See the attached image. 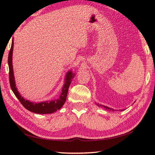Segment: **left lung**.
<instances>
[{
    "label": "left lung",
    "instance_id": "8db88e82",
    "mask_svg": "<svg viewBox=\"0 0 155 155\" xmlns=\"http://www.w3.org/2000/svg\"><path fill=\"white\" fill-rule=\"evenodd\" d=\"M98 106H100V107H101V106H102V107H104V109H107V110H111V111H115V110H114V109L109 108V107H106V106H104V105H101H101H98ZM121 111H123V110L122 109V110H121Z\"/></svg>",
    "mask_w": 155,
    "mask_h": 155
}]
</instances>
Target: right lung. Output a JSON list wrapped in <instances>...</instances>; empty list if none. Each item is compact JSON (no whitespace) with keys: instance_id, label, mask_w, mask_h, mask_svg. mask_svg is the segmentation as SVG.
I'll return each mask as SVG.
<instances>
[{"instance_id":"obj_1","label":"right lung","mask_w":155,"mask_h":155,"mask_svg":"<svg viewBox=\"0 0 155 155\" xmlns=\"http://www.w3.org/2000/svg\"><path fill=\"white\" fill-rule=\"evenodd\" d=\"M13 48H14V41L12 40L11 49H10L9 57H8V64H9V83L10 86L14 93L15 96L17 97L18 99L19 100L21 104L24 106L26 109L31 112L35 113V114H52V113L55 112L57 110L60 109L64 105L65 101H66L67 94L68 91V88L70 87V83H71L72 79L74 77L75 74H73L72 72H68L65 78V83L62 87V92L60 95L58 99L53 100V101H44L41 102V103H33L27 100H25L22 96L20 95V93L18 92L16 87H15V78L14 75V70H13V65H12V54H13Z\"/></svg>"}]
</instances>
